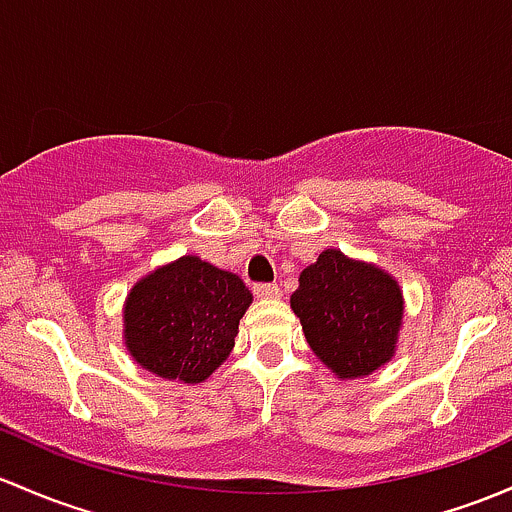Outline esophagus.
<instances>
[{
	"label": "esophagus",
	"instance_id": "1",
	"mask_svg": "<svg viewBox=\"0 0 512 512\" xmlns=\"http://www.w3.org/2000/svg\"><path fill=\"white\" fill-rule=\"evenodd\" d=\"M255 297L257 299H279L277 284H255Z\"/></svg>",
	"mask_w": 512,
	"mask_h": 512
}]
</instances>
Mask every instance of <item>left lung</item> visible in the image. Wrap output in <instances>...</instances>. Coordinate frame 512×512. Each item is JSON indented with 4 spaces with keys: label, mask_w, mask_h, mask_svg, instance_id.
Masks as SVG:
<instances>
[{
    "label": "left lung",
    "mask_w": 512,
    "mask_h": 512,
    "mask_svg": "<svg viewBox=\"0 0 512 512\" xmlns=\"http://www.w3.org/2000/svg\"><path fill=\"white\" fill-rule=\"evenodd\" d=\"M292 311L316 358L338 378L353 380L392 358L405 301L385 270L324 250L299 274Z\"/></svg>",
    "instance_id": "left-lung-1"
}]
</instances>
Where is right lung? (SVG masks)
Here are the masks:
<instances>
[{"label":"right lung","instance_id":"right-lung-1","mask_svg":"<svg viewBox=\"0 0 512 512\" xmlns=\"http://www.w3.org/2000/svg\"><path fill=\"white\" fill-rule=\"evenodd\" d=\"M250 289L238 274L186 255L139 279L125 301V346L164 380L203 383L228 358Z\"/></svg>","mask_w":512,"mask_h":512}]
</instances>
